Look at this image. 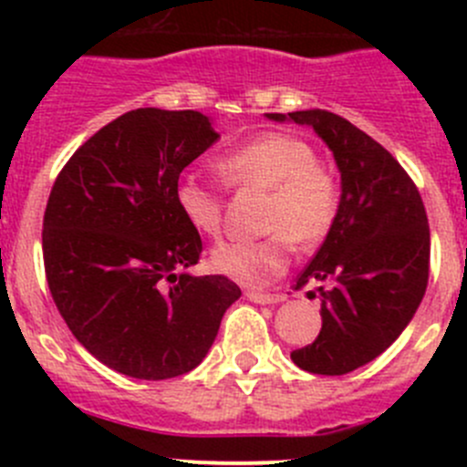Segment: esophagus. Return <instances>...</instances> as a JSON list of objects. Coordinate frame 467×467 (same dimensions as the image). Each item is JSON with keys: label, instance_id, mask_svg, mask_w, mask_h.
Listing matches in <instances>:
<instances>
[{"label": "esophagus", "instance_id": "esophagus-1", "mask_svg": "<svg viewBox=\"0 0 467 467\" xmlns=\"http://www.w3.org/2000/svg\"><path fill=\"white\" fill-rule=\"evenodd\" d=\"M246 298L257 305H277L285 300L282 294H266V291H246Z\"/></svg>", "mask_w": 467, "mask_h": 467}]
</instances>
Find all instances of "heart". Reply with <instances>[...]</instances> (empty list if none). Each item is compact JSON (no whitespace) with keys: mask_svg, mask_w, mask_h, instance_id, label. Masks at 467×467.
<instances>
[{"mask_svg":"<svg viewBox=\"0 0 467 467\" xmlns=\"http://www.w3.org/2000/svg\"><path fill=\"white\" fill-rule=\"evenodd\" d=\"M225 181L268 192L264 228L271 234L253 242H228L212 251L214 271L242 285L262 286L289 266L291 239L314 246L332 228L338 214V182L317 162V150L291 135L268 133L239 146L219 160ZM178 212L203 237H219L221 199L196 178H182L173 192Z\"/></svg>","mask_w":467,"mask_h":467,"instance_id":"b5f03b06","label":"heart"}]
</instances>
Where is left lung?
Instances as JSON below:
<instances>
[{"label": "left lung", "instance_id": "8db88e82", "mask_svg": "<svg viewBox=\"0 0 467 467\" xmlns=\"http://www.w3.org/2000/svg\"><path fill=\"white\" fill-rule=\"evenodd\" d=\"M266 117L314 129L341 173L337 219L296 280V286L317 285L323 327L317 341L291 352V361L314 375L352 373L404 332L425 296V205L398 160L343 117L327 110Z\"/></svg>", "mask_w": 467, "mask_h": 467}]
</instances>
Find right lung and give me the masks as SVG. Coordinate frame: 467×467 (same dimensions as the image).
Wrapping results in <instances>:
<instances>
[{
	"mask_svg": "<svg viewBox=\"0 0 467 467\" xmlns=\"http://www.w3.org/2000/svg\"><path fill=\"white\" fill-rule=\"evenodd\" d=\"M219 140L196 110L138 108L94 133L54 182L42 255L60 317L108 368L135 379L194 370L242 289L192 275L203 244L178 178Z\"/></svg>",
	"mask_w": 467,
	"mask_h": 467,
	"instance_id": "obj_1",
	"label": "right lung"
}]
</instances>
